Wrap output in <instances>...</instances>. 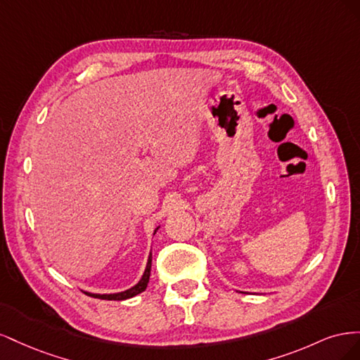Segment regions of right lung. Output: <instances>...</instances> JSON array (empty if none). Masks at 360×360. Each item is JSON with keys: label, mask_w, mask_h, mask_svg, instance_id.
Returning a JSON list of instances; mask_svg holds the SVG:
<instances>
[{"label": "right lung", "mask_w": 360, "mask_h": 360, "mask_svg": "<svg viewBox=\"0 0 360 360\" xmlns=\"http://www.w3.org/2000/svg\"><path fill=\"white\" fill-rule=\"evenodd\" d=\"M150 270H151V254L148 257V263H147V267H146V271L143 278H141V281L138 282V284L132 288H129L123 292H115V294H93V292H85L86 296H91V297H96V299H102V300H124V299H130L136 296V294L143 292L147 285H148V279H150Z\"/></svg>", "instance_id": "add662e5"}]
</instances>
